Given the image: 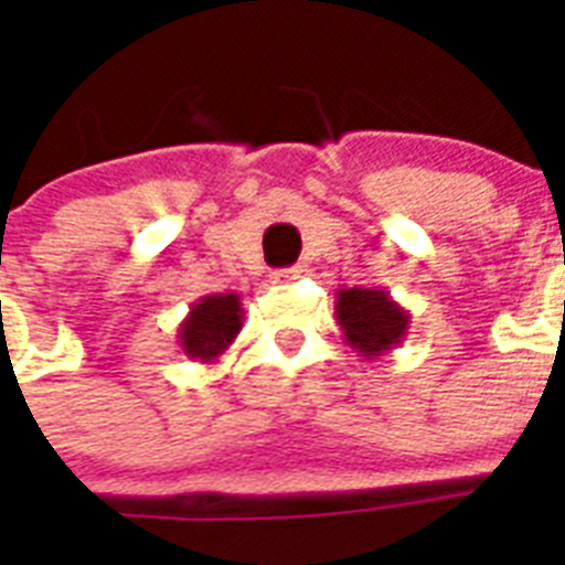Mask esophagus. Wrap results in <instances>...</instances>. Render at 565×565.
Returning <instances> with one entry per match:
<instances>
[{
    "label": "esophagus",
    "instance_id": "1",
    "mask_svg": "<svg viewBox=\"0 0 565 565\" xmlns=\"http://www.w3.org/2000/svg\"><path fill=\"white\" fill-rule=\"evenodd\" d=\"M299 275H302V266H290V269L271 271V281H275V284H290V281H296Z\"/></svg>",
    "mask_w": 565,
    "mask_h": 565
}]
</instances>
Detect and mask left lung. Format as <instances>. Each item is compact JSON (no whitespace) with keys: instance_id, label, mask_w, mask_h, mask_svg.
<instances>
[{"instance_id":"8db88e82","label":"left lung","mask_w":565,"mask_h":565,"mask_svg":"<svg viewBox=\"0 0 565 565\" xmlns=\"http://www.w3.org/2000/svg\"><path fill=\"white\" fill-rule=\"evenodd\" d=\"M335 320L344 342L363 360L391 354L412 327V315L381 287H342L335 294Z\"/></svg>"}]
</instances>
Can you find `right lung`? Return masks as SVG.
<instances>
[{"mask_svg": "<svg viewBox=\"0 0 565 565\" xmlns=\"http://www.w3.org/2000/svg\"><path fill=\"white\" fill-rule=\"evenodd\" d=\"M242 332V296L211 294L196 299L178 327V344L190 360L214 366Z\"/></svg>", "mask_w": 565, "mask_h": 565, "instance_id": "1", "label": "right lung"}]
</instances>
